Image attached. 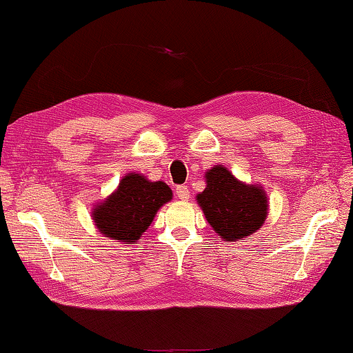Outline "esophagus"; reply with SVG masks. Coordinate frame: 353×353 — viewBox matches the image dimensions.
Masks as SVG:
<instances>
[{"label": "esophagus", "instance_id": "34e87169", "mask_svg": "<svg viewBox=\"0 0 353 353\" xmlns=\"http://www.w3.org/2000/svg\"><path fill=\"white\" fill-rule=\"evenodd\" d=\"M176 195L179 199L187 201L190 198V192H189V187L187 185H178L176 187Z\"/></svg>", "mask_w": 353, "mask_h": 353}]
</instances>
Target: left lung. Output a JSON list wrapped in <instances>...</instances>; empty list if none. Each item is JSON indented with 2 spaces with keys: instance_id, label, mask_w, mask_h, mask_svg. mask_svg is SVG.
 <instances>
[{
  "instance_id": "left-lung-1",
  "label": "left lung",
  "mask_w": 353,
  "mask_h": 353,
  "mask_svg": "<svg viewBox=\"0 0 353 353\" xmlns=\"http://www.w3.org/2000/svg\"><path fill=\"white\" fill-rule=\"evenodd\" d=\"M205 178V190L196 198L222 239L241 241L263 225L268 201L261 187L242 184L222 166L208 170Z\"/></svg>"
}]
</instances>
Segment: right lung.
Segmentation results:
<instances>
[{
  "mask_svg": "<svg viewBox=\"0 0 353 353\" xmlns=\"http://www.w3.org/2000/svg\"><path fill=\"white\" fill-rule=\"evenodd\" d=\"M172 199V190L163 181L150 183L139 174L126 175L116 193L92 213L100 233L119 242H135L146 232L155 213Z\"/></svg>",
  "mask_w": 353,
  "mask_h": 353,
  "instance_id": "right-lung-1",
  "label": "right lung"
}]
</instances>
